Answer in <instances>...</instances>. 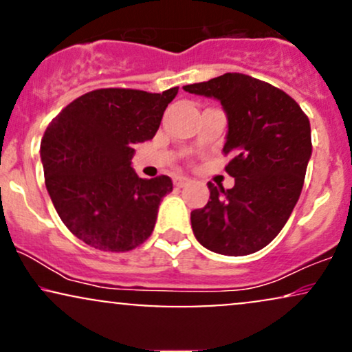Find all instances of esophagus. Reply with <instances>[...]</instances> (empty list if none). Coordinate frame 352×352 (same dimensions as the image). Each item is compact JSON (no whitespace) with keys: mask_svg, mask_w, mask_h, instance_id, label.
Returning a JSON list of instances; mask_svg holds the SVG:
<instances>
[{"mask_svg":"<svg viewBox=\"0 0 352 352\" xmlns=\"http://www.w3.org/2000/svg\"><path fill=\"white\" fill-rule=\"evenodd\" d=\"M188 182H190V179H187V177H175V179H173V185H175L177 188H182V187H185Z\"/></svg>","mask_w":352,"mask_h":352,"instance_id":"34e87169","label":"esophagus"}]
</instances>
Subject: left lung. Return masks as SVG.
Here are the masks:
<instances>
[{
	"label": "left lung",
	"mask_w": 352,
	"mask_h": 352,
	"mask_svg": "<svg viewBox=\"0 0 352 352\" xmlns=\"http://www.w3.org/2000/svg\"><path fill=\"white\" fill-rule=\"evenodd\" d=\"M220 100L227 112L225 170L233 188L210 182V200L190 213L193 235L210 252L245 256L272 243L301 195L311 151L309 119L281 89L240 72L184 86Z\"/></svg>",
	"instance_id": "obj_1"
}]
</instances>
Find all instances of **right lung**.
Segmentation results:
<instances>
[{"label":"right lung","mask_w":352,"mask_h":352,"mask_svg":"<svg viewBox=\"0 0 352 352\" xmlns=\"http://www.w3.org/2000/svg\"><path fill=\"white\" fill-rule=\"evenodd\" d=\"M177 92L96 89L47 125L41 142L47 193L63 223L86 245L129 252L152 235L172 180L140 179L131 160L135 144L153 139Z\"/></svg>","instance_id":"obj_1"}]
</instances>
